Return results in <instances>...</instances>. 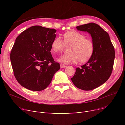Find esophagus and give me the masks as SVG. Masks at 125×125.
<instances>
[{"instance_id":"esophagus-1","label":"esophagus","mask_w":125,"mask_h":125,"mask_svg":"<svg viewBox=\"0 0 125 125\" xmlns=\"http://www.w3.org/2000/svg\"><path fill=\"white\" fill-rule=\"evenodd\" d=\"M60 68H64L66 67V66L63 65V64H60Z\"/></svg>"}]
</instances>
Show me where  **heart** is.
I'll use <instances>...</instances> for the list:
<instances>
[{
  "mask_svg": "<svg viewBox=\"0 0 125 125\" xmlns=\"http://www.w3.org/2000/svg\"><path fill=\"white\" fill-rule=\"evenodd\" d=\"M64 41L59 36L56 37L52 43V49L55 52L63 51L66 45H72L70 54L62 55L58 61L63 64L75 63L88 60L94 51V44L91 40L86 39L84 34L75 31H70L63 34Z\"/></svg>",
  "mask_w": 125,
  "mask_h": 125,
  "instance_id": "b5f03b06",
  "label": "heart"
}]
</instances>
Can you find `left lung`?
<instances>
[{
	"label": "left lung",
	"mask_w": 125,
	"mask_h": 125,
	"mask_svg": "<svg viewBox=\"0 0 125 125\" xmlns=\"http://www.w3.org/2000/svg\"><path fill=\"white\" fill-rule=\"evenodd\" d=\"M78 30L91 35L93 53L85 65L76 68L71 81L78 88L89 91L100 86L110 77L113 68L115 50L108 34L100 25L90 23L77 26Z\"/></svg>",
	"instance_id": "obj_1"
}]
</instances>
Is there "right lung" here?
I'll use <instances>...</instances> for the list:
<instances>
[{
	"instance_id": "1",
	"label": "right lung",
	"mask_w": 125,
	"mask_h": 125,
	"mask_svg": "<svg viewBox=\"0 0 125 125\" xmlns=\"http://www.w3.org/2000/svg\"><path fill=\"white\" fill-rule=\"evenodd\" d=\"M56 30L39 25L31 26L19 35L10 54L14 77L30 90L46 89L60 69L51 55Z\"/></svg>"
}]
</instances>
